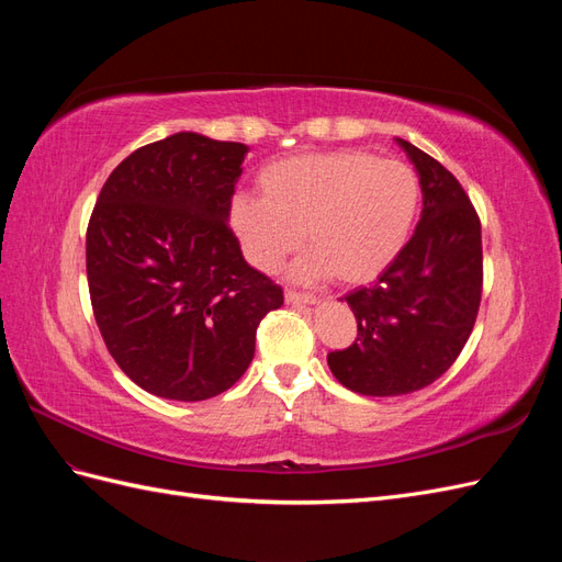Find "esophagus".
Here are the masks:
<instances>
[{"label":"esophagus","instance_id":"1","mask_svg":"<svg viewBox=\"0 0 562 562\" xmlns=\"http://www.w3.org/2000/svg\"><path fill=\"white\" fill-rule=\"evenodd\" d=\"M285 302H288V304H304V307H307V304H316L318 297L304 295V293H295V291H285Z\"/></svg>","mask_w":562,"mask_h":562}]
</instances>
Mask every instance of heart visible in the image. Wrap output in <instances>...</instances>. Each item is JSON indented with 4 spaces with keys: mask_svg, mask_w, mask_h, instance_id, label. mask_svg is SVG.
<instances>
[{
    "mask_svg": "<svg viewBox=\"0 0 562 562\" xmlns=\"http://www.w3.org/2000/svg\"><path fill=\"white\" fill-rule=\"evenodd\" d=\"M260 194L229 201V229L244 258L265 274L304 244L307 258L293 279L361 285L394 265L413 232L422 201L407 164L382 161L363 149L297 155L265 166Z\"/></svg>",
    "mask_w": 562,
    "mask_h": 562,
    "instance_id": "b5f03b06",
    "label": "heart"
}]
</instances>
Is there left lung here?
Segmentation results:
<instances>
[{
	"label": "left lung",
	"mask_w": 562,
	"mask_h": 562,
	"mask_svg": "<svg viewBox=\"0 0 562 562\" xmlns=\"http://www.w3.org/2000/svg\"><path fill=\"white\" fill-rule=\"evenodd\" d=\"M396 143L419 176V225L375 285L345 297L359 337L328 353L339 384L380 398L443 375L473 330L483 288L481 220L462 184L427 151Z\"/></svg>",
	"instance_id": "1"
}]
</instances>
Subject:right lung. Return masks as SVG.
I'll list each match as a JSON object with an SVG mask.
<instances>
[{
  "mask_svg": "<svg viewBox=\"0 0 562 562\" xmlns=\"http://www.w3.org/2000/svg\"><path fill=\"white\" fill-rule=\"evenodd\" d=\"M182 131L135 149L100 190L87 232L95 323L116 366L159 398L206 401L241 380L283 291L229 229L248 155Z\"/></svg>",
  "mask_w": 562,
  "mask_h": 562,
  "instance_id": "add662e5",
  "label": "right lung"
}]
</instances>
